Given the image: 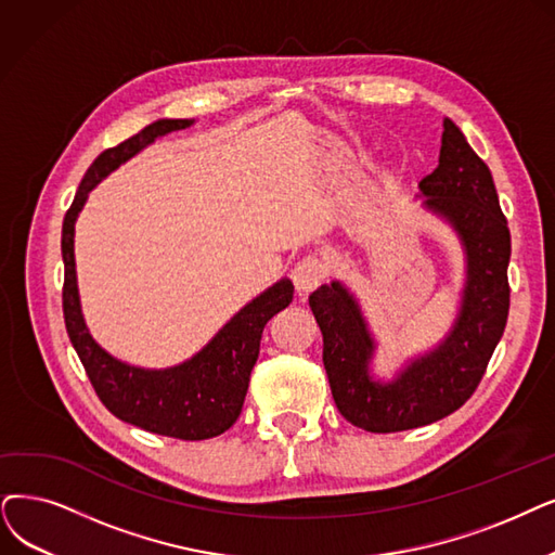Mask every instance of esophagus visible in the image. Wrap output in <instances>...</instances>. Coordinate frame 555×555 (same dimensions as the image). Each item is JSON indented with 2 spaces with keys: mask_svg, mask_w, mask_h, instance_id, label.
Instances as JSON below:
<instances>
[{
  "mask_svg": "<svg viewBox=\"0 0 555 555\" xmlns=\"http://www.w3.org/2000/svg\"><path fill=\"white\" fill-rule=\"evenodd\" d=\"M330 269L327 261L321 255H305L294 269V284L300 294L317 289V286L327 278Z\"/></svg>",
  "mask_w": 555,
  "mask_h": 555,
  "instance_id": "esophagus-1",
  "label": "esophagus"
}]
</instances>
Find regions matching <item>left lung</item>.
<instances>
[{"label": "left lung", "instance_id": "obj_1", "mask_svg": "<svg viewBox=\"0 0 555 555\" xmlns=\"http://www.w3.org/2000/svg\"><path fill=\"white\" fill-rule=\"evenodd\" d=\"M418 189L426 197L424 207L457 232L467 257L460 312L444 341L418 354L391 383L373 380L369 364L375 341L354 296L337 280L309 296L323 332L332 398L346 421L369 433L428 426L467 403L507 321V220L490 168L449 118L439 166L418 182Z\"/></svg>", "mask_w": 555, "mask_h": 555}]
</instances>
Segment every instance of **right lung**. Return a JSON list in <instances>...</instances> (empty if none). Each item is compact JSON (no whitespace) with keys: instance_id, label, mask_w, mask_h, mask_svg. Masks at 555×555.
Listing matches in <instances>:
<instances>
[{"instance_id":"1","label":"right lung","mask_w":555,"mask_h":555,"mask_svg":"<svg viewBox=\"0 0 555 555\" xmlns=\"http://www.w3.org/2000/svg\"><path fill=\"white\" fill-rule=\"evenodd\" d=\"M193 120H157L116 147L104 150L86 170L75 201L63 218L61 253L65 266L63 319L95 393L104 408L120 421L154 435L175 439H209L225 433L241 414L259 358L263 325L294 298L292 280H280L271 289L234 314L218 335L191 360L170 369H141L125 364L88 335L81 317L75 271V220L91 193L108 172L134 157L154 139L186 129Z\"/></svg>"}]
</instances>
